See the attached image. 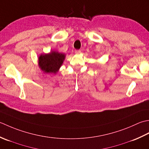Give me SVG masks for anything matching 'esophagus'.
I'll return each instance as SVG.
<instances>
[{
	"label": "esophagus",
	"instance_id": "34e87169",
	"mask_svg": "<svg viewBox=\"0 0 149 149\" xmlns=\"http://www.w3.org/2000/svg\"><path fill=\"white\" fill-rule=\"evenodd\" d=\"M74 53L77 54H80L81 53V51L80 50H76L74 51Z\"/></svg>",
	"mask_w": 149,
	"mask_h": 149
}]
</instances>
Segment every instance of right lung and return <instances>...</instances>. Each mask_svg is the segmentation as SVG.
<instances>
[{"instance_id":"add662e5","label":"right lung","mask_w":149,"mask_h":149,"mask_svg":"<svg viewBox=\"0 0 149 149\" xmlns=\"http://www.w3.org/2000/svg\"><path fill=\"white\" fill-rule=\"evenodd\" d=\"M65 58V54L57 51L40 54L38 58V67L44 73L56 74Z\"/></svg>"}]
</instances>
